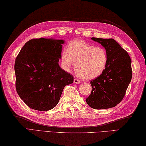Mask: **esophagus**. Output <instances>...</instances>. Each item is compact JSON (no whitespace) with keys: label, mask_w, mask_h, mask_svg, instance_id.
<instances>
[{"label":"esophagus","mask_w":146,"mask_h":146,"mask_svg":"<svg viewBox=\"0 0 146 146\" xmlns=\"http://www.w3.org/2000/svg\"><path fill=\"white\" fill-rule=\"evenodd\" d=\"M74 83H76V84H78V83H81V81H80V80H78V79L75 78V79H74Z\"/></svg>","instance_id":"1"}]
</instances>
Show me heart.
Returning a JSON list of instances; mask_svg holds the SVG:
<instances>
[{
    "mask_svg": "<svg viewBox=\"0 0 146 146\" xmlns=\"http://www.w3.org/2000/svg\"><path fill=\"white\" fill-rule=\"evenodd\" d=\"M108 56L102 47H96L82 40L70 42L67 51L63 50L60 56L61 66L70 71L75 63L78 75L85 80H92L101 75L107 66Z\"/></svg>",
    "mask_w": 146,
    "mask_h": 146,
    "instance_id": "heart-1",
    "label": "heart"
}]
</instances>
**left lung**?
I'll return each mask as SVG.
<instances>
[{"label":"left lung","instance_id":"left-lung-1","mask_svg":"<svg viewBox=\"0 0 146 146\" xmlns=\"http://www.w3.org/2000/svg\"><path fill=\"white\" fill-rule=\"evenodd\" d=\"M91 39L105 48L108 61L102 75L90 82L92 92L86 102L95 109L115 107L124 97L131 81V59L113 39Z\"/></svg>","mask_w":146,"mask_h":146}]
</instances>
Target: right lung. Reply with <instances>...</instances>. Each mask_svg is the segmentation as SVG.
I'll return each mask as SVG.
<instances>
[{
  "label": "right lung",
  "instance_id": "obj_1",
  "mask_svg": "<svg viewBox=\"0 0 146 146\" xmlns=\"http://www.w3.org/2000/svg\"><path fill=\"white\" fill-rule=\"evenodd\" d=\"M63 40L33 39L15 59V88L20 98L34 110L47 111L56 106L65 86L73 76L58 64Z\"/></svg>",
  "mask_w": 146,
  "mask_h": 146
}]
</instances>
